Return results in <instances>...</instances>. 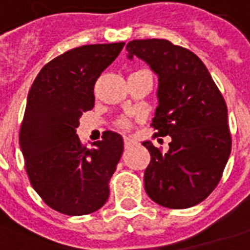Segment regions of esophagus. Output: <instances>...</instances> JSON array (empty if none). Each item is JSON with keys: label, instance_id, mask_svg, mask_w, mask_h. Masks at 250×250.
<instances>
[{"label": "esophagus", "instance_id": "1", "mask_svg": "<svg viewBox=\"0 0 250 250\" xmlns=\"http://www.w3.org/2000/svg\"><path fill=\"white\" fill-rule=\"evenodd\" d=\"M124 144H125V146H130V145H133L134 143V140H132V138L129 137H125L124 138Z\"/></svg>", "mask_w": 250, "mask_h": 250}]
</instances>
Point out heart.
Listing matches in <instances>:
<instances>
[{
  "label": "heart",
  "instance_id": "b5f03b06",
  "mask_svg": "<svg viewBox=\"0 0 250 250\" xmlns=\"http://www.w3.org/2000/svg\"><path fill=\"white\" fill-rule=\"evenodd\" d=\"M117 125L121 127V129H127V127L130 126V123H129L127 120H120L117 123Z\"/></svg>",
  "mask_w": 250,
  "mask_h": 250
}]
</instances>
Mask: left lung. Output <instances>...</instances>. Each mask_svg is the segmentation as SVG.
I'll list each match as a JSON object with an SVG mask.
<instances>
[{"instance_id":"1","label":"left lung","mask_w":250,"mask_h":250,"mask_svg":"<svg viewBox=\"0 0 250 250\" xmlns=\"http://www.w3.org/2000/svg\"><path fill=\"white\" fill-rule=\"evenodd\" d=\"M127 57L146 61L158 74L153 137L170 136L169 150L143 144L150 153L144 181L161 207L187 209L214 190L232 149L228 109L207 66L189 49L167 40H133Z\"/></svg>"}]
</instances>
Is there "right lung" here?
Wrapping results in <instances>:
<instances>
[{
	"mask_svg": "<svg viewBox=\"0 0 250 250\" xmlns=\"http://www.w3.org/2000/svg\"><path fill=\"white\" fill-rule=\"evenodd\" d=\"M125 42L83 45L49 61L28 94L20 146L29 181L48 207L67 216L98 210L123 154V137L103 133L86 147L76 134L94 106V83Z\"/></svg>",
	"mask_w": 250,
	"mask_h": 250,
	"instance_id": "obj_1",
	"label": "right lung"
}]
</instances>
